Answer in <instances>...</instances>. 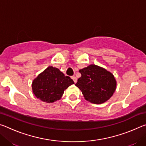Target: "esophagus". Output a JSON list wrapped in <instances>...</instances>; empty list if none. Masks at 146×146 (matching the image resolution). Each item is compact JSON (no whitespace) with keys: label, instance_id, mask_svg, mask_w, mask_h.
I'll list each match as a JSON object with an SVG mask.
<instances>
[{"label":"esophagus","instance_id":"34e87169","mask_svg":"<svg viewBox=\"0 0 146 146\" xmlns=\"http://www.w3.org/2000/svg\"><path fill=\"white\" fill-rule=\"evenodd\" d=\"M71 78L73 79V81H74V82H75V83H76V82H77V78H76L75 76H72V77H71Z\"/></svg>","mask_w":146,"mask_h":146}]
</instances>
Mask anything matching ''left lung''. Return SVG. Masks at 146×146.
<instances>
[{"label":"left lung","instance_id":"1","mask_svg":"<svg viewBox=\"0 0 146 146\" xmlns=\"http://www.w3.org/2000/svg\"><path fill=\"white\" fill-rule=\"evenodd\" d=\"M79 72L81 76L75 86L82 91L86 100L100 104L112 97L117 82L111 73L95 64L80 70Z\"/></svg>","mask_w":146,"mask_h":146}]
</instances>
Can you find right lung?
I'll return each mask as SVG.
<instances>
[{
  "label": "right lung",
  "instance_id": "obj_1",
  "mask_svg": "<svg viewBox=\"0 0 146 146\" xmlns=\"http://www.w3.org/2000/svg\"><path fill=\"white\" fill-rule=\"evenodd\" d=\"M74 84L70 76H65L58 68L49 66L39 74L32 83V90L35 97L47 103L60 100L64 90Z\"/></svg>",
  "mask_w": 146,
  "mask_h": 146
}]
</instances>
